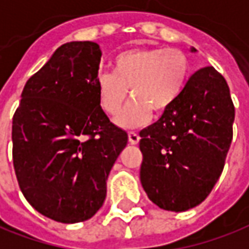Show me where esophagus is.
<instances>
[{"label":"esophagus","instance_id":"1","mask_svg":"<svg viewBox=\"0 0 249 249\" xmlns=\"http://www.w3.org/2000/svg\"><path fill=\"white\" fill-rule=\"evenodd\" d=\"M128 139H129V142L132 145H136L137 142H140V136L137 135L136 132H129L128 133Z\"/></svg>","mask_w":249,"mask_h":249}]
</instances>
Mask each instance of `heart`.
Wrapping results in <instances>:
<instances>
[{
  "mask_svg": "<svg viewBox=\"0 0 249 249\" xmlns=\"http://www.w3.org/2000/svg\"><path fill=\"white\" fill-rule=\"evenodd\" d=\"M191 74L190 59L178 48H132L113 60L112 72H101L95 81L97 100L102 112L116 116L129 90L133 100L116 123L123 128L145 125L161 116L182 94Z\"/></svg>",
  "mask_w": 249,
  "mask_h": 249,
  "instance_id": "heart-1",
  "label": "heart"
}]
</instances>
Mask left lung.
<instances>
[{
  "mask_svg": "<svg viewBox=\"0 0 249 249\" xmlns=\"http://www.w3.org/2000/svg\"><path fill=\"white\" fill-rule=\"evenodd\" d=\"M233 121L225 78L212 66L196 71L178 101L140 132V180L149 199L170 212L205 201L224 170Z\"/></svg>",
  "mask_w": 249,
  "mask_h": 249,
  "instance_id": "left-lung-1",
  "label": "left lung"
}]
</instances>
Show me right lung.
Instances as JSON below:
<instances>
[{"label":"right lung","mask_w":249,"mask_h":249,"mask_svg":"<svg viewBox=\"0 0 249 249\" xmlns=\"http://www.w3.org/2000/svg\"><path fill=\"white\" fill-rule=\"evenodd\" d=\"M100 46L71 41L24 86L12 125L13 166L24 197L53 221L91 218L128 135L97 100Z\"/></svg>","instance_id":"right-lung-1"}]
</instances>
